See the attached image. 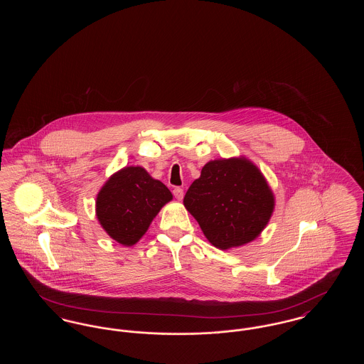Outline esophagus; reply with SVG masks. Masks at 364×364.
I'll list each match as a JSON object with an SVG mask.
<instances>
[{
	"label": "esophagus",
	"mask_w": 364,
	"mask_h": 364,
	"mask_svg": "<svg viewBox=\"0 0 364 364\" xmlns=\"http://www.w3.org/2000/svg\"><path fill=\"white\" fill-rule=\"evenodd\" d=\"M173 195L176 199L181 200V199H183V196H184V191H183V188H180V187H176L173 190Z\"/></svg>",
	"instance_id": "esophagus-1"
}]
</instances>
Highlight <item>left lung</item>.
Instances as JSON below:
<instances>
[{"label": "left lung", "instance_id": "8db88e82", "mask_svg": "<svg viewBox=\"0 0 364 364\" xmlns=\"http://www.w3.org/2000/svg\"><path fill=\"white\" fill-rule=\"evenodd\" d=\"M184 206L208 242L228 250L252 242L267 225L274 196L259 169L245 158L208 162L184 196Z\"/></svg>", "mask_w": 364, "mask_h": 364}]
</instances>
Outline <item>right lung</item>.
Returning a JSON list of instances; mask_svg holds the SVG:
<instances>
[{"label":"right lung","mask_w":364,"mask_h":364,"mask_svg":"<svg viewBox=\"0 0 364 364\" xmlns=\"http://www.w3.org/2000/svg\"><path fill=\"white\" fill-rule=\"evenodd\" d=\"M172 192L140 166L113 174L97 198V217L106 233L122 245H134L146 233Z\"/></svg>","instance_id":"1"}]
</instances>
